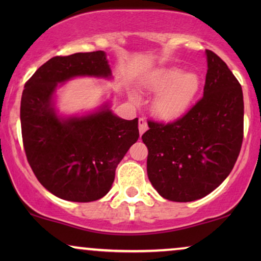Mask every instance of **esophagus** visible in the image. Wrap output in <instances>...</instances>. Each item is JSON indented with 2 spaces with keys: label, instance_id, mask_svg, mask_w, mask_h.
<instances>
[{
  "label": "esophagus",
  "instance_id": "esophagus-1",
  "mask_svg": "<svg viewBox=\"0 0 261 261\" xmlns=\"http://www.w3.org/2000/svg\"><path fill=\"white\" fill-rule=\"evenodd\" d=\"M147 129H148L147 121L145 119H139V132H140V135L144 134Z\"/></svg>",
  "mask_w": 261,
  "mask_h": 261
}]
</instances>
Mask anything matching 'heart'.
<instances>
[{"mask_svg":"<svg viewBox=\"0 0 261 261\" xmlns=\"http://www.w3.org/2000/svg\"><path fill=\"white\" fill-rule=\"evenodd\" d=\"M144 87L156 94L152 113L159 120L172 121L183 116L194 105L201 89V77L196 72H184L179 66H164L145 77ZM132 97L137 96L133 94Z\"/></svg>","mask_w":261,"mask_h":261,"instance_id":"heart-1","label":"heart"}]
</instances>
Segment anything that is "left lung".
I'll use <instances>...</instances> for the list:
<instances>
[{
  "label": "left lung",
  "instance_id": "left-lung-1",
  "mask_svg": "<svg viewBox=\"0 0 261 261\" xmlns=\"http://www.w3.org/2000/svg\"><path fill=\"white\" fill-rule=\"evenodd\" d=\"M204 92L172 123L148 122L147 174L162 197L192 202L215 190L233 170L244 138V95L227 64L206 49Z\"/></svg>",
  "mask_w": 261,
  "mask_h": 261
}]
</instances>
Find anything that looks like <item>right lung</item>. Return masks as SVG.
Returning <instances> with one entry per match:
<instances>
[{"label":"right lung","mask_w":261,"mask_h":261,"mask_svg":"<svg viewBox=\"0 0 261 261\" xmlns=\"http://www.w3.org/2000/svg\"><path fill=\"white\" fill-rule=\"evenodd\" d=\"M77 77L113 80L105 51L53 57L24 84L20 120L27 160L42 187L71 202H92L112 189L115 170L139 138L138 119L123 120L110 101L62 115L57 90Z\"/></svg>","instance_id":"1"}]
</instances>
